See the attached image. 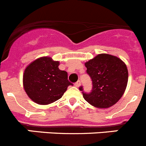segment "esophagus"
Wrapping results in <instances>:
<instances>
[{"label": "esophagus", "instance_id": "obj_1", "mask_svg": "<svg viewBox=\"0 0 146 146\" xmlns=\"http://www.w3.org/2000/svg\"><path fill=\"white\" fill-rule=\"evenodd\" d=\"M74 86H75L76 87H77V88L80 87V81L78 80L77 82H75V84H74Z\"/></svg>", "mask_w": 146, "mask_h": 146}]
</instances>
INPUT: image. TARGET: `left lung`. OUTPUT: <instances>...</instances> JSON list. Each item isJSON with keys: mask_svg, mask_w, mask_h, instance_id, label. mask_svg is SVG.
Masks as SVG:
<instances>
[{"mask_svg": "<svg viewBox=\"0 0 146 146\" xmlns=\"http://www.w3.org/2000/svg\"><path fill=\"white\" fill-rule=\"evenodd\" d=\"M87 74L92 80L93 88L86 94L82 87L83 98L98 108L114 105L123 96L128 82V69L123 60L109 54H99L85 64Z\"/></svg>", "mask_w": 146, "mask_h": 146, "instance_id": "8db88e82", "label": "left lung"}]
</instances>
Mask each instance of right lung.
<instances>
[{"instance_id": "right-lung-1", "label": "right lung", "mask_w": 146, "mask_h": 146, "mask_svg": "<svg viewBox=\"0 0 146 146\" xmlns=\"http://www.w3.org/2000/svg\"><path fill=\"white\" fill-rule=\"evenodd\" d=\"M58 61L50 57L35 60L23 74V87L28 97L38 104H49L62 97L69 86L66 71L59 69Z\"/></svg>"}]
</instances>
